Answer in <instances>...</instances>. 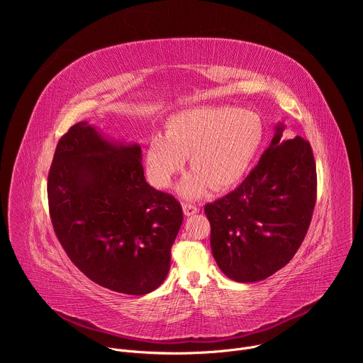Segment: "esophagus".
<instances>
[{"label":"esophagus","instance_id":"1","mask_svg":"<svg viewBox=\"0 0 363 363\" xmlns=\"http://www.w3.org/2000/svg\"><path fill=\"white\" fill-rule=\"evenodd\" d=\"M182 210H184V214L188 216V217L194 216V214H196L199 211L198 206L195 203H191V202H184L182 203Z\"/></svg>","mask_w":363,"mask_h":363}]
</instances>
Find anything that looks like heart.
Listing matches in <instances>:
<instances>
[{
    "label": "heart",
    "mask_w": 363,
    "mask_h": 363,
    "mask_svg": "<svg viewBox=\"0 0 363 363\" xmlns=\"http://www.w3.org/2000/svg\"><path fill=\"white\" fill-rule=\"evenodd\" d=\"M264 140L260 115L228 106H198L171 116L165 138L155 135L146 146V174L158 188L171 185L185 158L194 171L179 185L186 198L210 188L220 191L238 182Z\"/></svg>",
    "instance_id": "1"
}]
</instances>
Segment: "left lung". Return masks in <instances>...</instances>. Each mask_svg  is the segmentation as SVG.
<instances>
[{
  "label": "left lung",
  "mask_w": 363,
  "mask_h": 363,
  "mask_svg": "<svg viewBox=\"0 0 363 363\" xmlns=\"http://www.w3.org/2000/svg\"><path fill=\"white\" fill-rule=\"evenodd\" d=\"M281 133L279 125L260 162L233 192L203 206L213 255L234 281L264 280L283 269L312 221L318 194L312 146Z\"/></svg>",
  "instance_id": "1"
}]
</instances>
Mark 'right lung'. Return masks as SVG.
Here are the masks:
<instances>
[{
    "instance_id": "right-lung-1",
    "label": "right lung",
    "mask_w": 363,
    "mask_h": 363,
    "mask_svg": "<svg viewBox=\"0 0 363 363\" xmlns=\"http://www.w3.org/2000/svg\"><path fill=\"white\" fill-rule=\"evenodd\" d=\"M138 145H113L87 122L59 140L47 179L48 211L72 263L109 290L140 296L165 280L182 206L152 188Z\"/></svg>"
}]
</instances>
